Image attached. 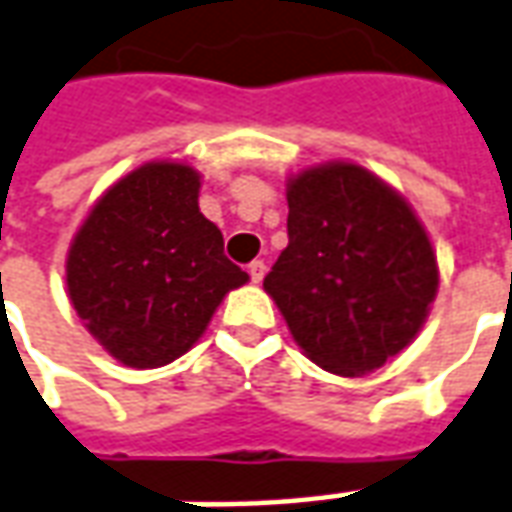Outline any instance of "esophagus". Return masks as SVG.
Masks as SVG:
<instances>
[{
	"mask_svg": "<svg viewBox=\"0 0 512 512\" xmlns=\"http://www.w3.org/2000/svg\"><path fill=\"white\" fill-rule=\"evenodd\" d=\"M249 277H252V282L263 280V277H266V263H263V260H252V263H249Z\"/></svg>",
	"mask_w": 512,
	"mask_h": 512,
	"instance_id": "esophagus-1",
	"label": "esophagus"
}]
</instances>
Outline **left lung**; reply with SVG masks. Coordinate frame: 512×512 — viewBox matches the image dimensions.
Listing matches in <instances>:
<instances>
[{"label": "left lung", "mask_w": 512, "mask_h": 512, "mask_svg": "<svg viewBox=\"0 0 512 512\" xmlns=\"http://www.w3.org/2000/svg\"><path fill=\"white\" fill-rule=\"evenodd\" d=\"M263 288L316 366L357 377L416 338L438 263L402 196L355 163H330L288 182V246Z\"/></svg>", "instance_id": "obj_1"}]
</instances>
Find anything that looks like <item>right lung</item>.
Wrapping results in <instances>:
<instances>
[{
  "label": "right lung",
  "instance_id": "obj_1",
  "mask_svg": "<svg viewBox=\"0 0 512 512\" xmlns=\"http://www.w3.org/2000/svg\"><path fill=\"white\" fill-rule=\"evenodd\" d=\"M199 174L146 163L107 191L66 260L71 305L110 355L157 368L194 346L227 291L249 277L199 213Z\"/></svg>",
  "mask_w": 512,
  "mask_h": 512
}]
</instances>
